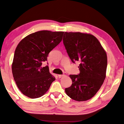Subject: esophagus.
<instances>
[{
  "instance_id": "esophagus-1",
  "label": "esophagus",
  "mask_w": 124,
  "mask_h": 124,
  "mask_svg": "<svg viewBox=\"0 0 124 124\" xmlns=\"http://www.w3.org/2000/svg\"><path fill=\"white\" fill-rule=\"evenodd\" d=\"M64 76V75H58V77L60 78H62Z\"/></svg>"
}]
</instances>
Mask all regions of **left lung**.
<instances>
[{"mask_svg":"<svg viewBox=\"0 0 124 124\" xmlns=\"http://www.w3.org/2000/svg\"><path fill=\"white\" fill-rule=\"evenodd\" d=\"M62 40L71 61L80 62V73L70 75L72 83L65 88L66 94L75 101L88 100L96 94L105 79L107 54L92 34L65 32Z\"/></svg>","mask_w":124,"mask_h":124,"instance_id":"left-lung-1","label":"left lung"}]
</instances>
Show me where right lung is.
<instances>
[{"label":"right lung","mask_w":124,"mask_h":124,"mask_svg":"<svg viewBox=\"0 0 124 124\" xmlns=\"http://www.w3.org/2000/svg\"><path fill=\"white\" fill-rule=\"evenodd\" d=\"M63 31L42 30L22 39L15 50L12 64L13 77L22 94L31 99L43 96L55 81L47 61L50 52L62 40Z\"/></svg>","instance_id":"obj_1"}]
</instances>
